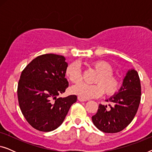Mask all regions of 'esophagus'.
<instances>
[{
  "label": "esophagus",
  "mask_w": 152,
  "mask_h": 152,
  "mask_svg": "<svg viewBox=\"0 0 152 152\" xmlns=\"http://www.w3.org/2000/svg\"><path fill=\"white\" fill-rule=\"evenodd\" d=\"M77 99H78V100L80 102H86L87 100L86 99H84V98H82V97H78Z\"/></svg>",
  "instance_id": "1"
}]
</instances>
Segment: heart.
I'll return each instance as SVG.
<instances>
[{
  "label": "heart",
  "instance_id": "obj_1",
  "mask_svg": "<svg viewBox=\"0 0 152 152\" xmlns=\"http://www.w3.org/2000/svg\"><path fill=\"white\" fill-rule=\"evenodd\" d=\"M93 68L98 72L94 83L96 84H77L72 86L71 92L84 99L99 97L104 91L107 95H113L119 91L121 82L119 79L113 75V69L107 61H95L91 64ZM66 76L73 84H79L82 81L81 69L77 62L70 64L66 68Z\"/></svg>",
  "mask_w": 152,
  "mask_h": 152
}]
</instances>
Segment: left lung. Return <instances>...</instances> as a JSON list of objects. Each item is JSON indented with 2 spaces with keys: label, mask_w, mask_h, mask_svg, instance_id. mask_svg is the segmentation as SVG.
Here are the masks:
<instances>
[{
  "label": "left lung",
  "mask_w": 152,
  "mask_h": 152,
  "mask_svg": "<svg viewBox=\"0 0 152 152\" xmlns=\"http://www.w3.org/2000/svg\"><path fill=\"white\" fill-rule=\"evenodd\" d=\"M141 86L138 74L134 69L126 72L122 86L118 93L108 99L107 105L99 104L92 116L94 125L104 133H117L123 130L134 119L141 98Z\"/></svg>",
  "instance_id": "left-lung-1"
}]
</instances>
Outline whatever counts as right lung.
<instances>
[{"instance_id":"right-lung-1","label":"right lung","mask_w":152,"mask_h":152,"mask_svg":"<svg viewBox=\"0 0 152 152\" xmlns=\"http://www.w3.org/2000/svg\"><path fill=\"white\" fill-rule=\"evenodd\" d=\"M65 60L64 56L55 54L40 55L28 64L20 75L18 104L25 118L37 130L48 132L59 127L77 101L75 95L57 98L68 87Z\"/></svg>"}]
</instances>
